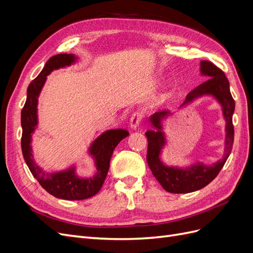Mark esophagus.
I'll return each instance as SVG.
<instances>
[{
  "instance_id": "34e87169",
  "label": "esophagus",
  "mask_w": 253,
  "mask_h": 253,
  "mask_svg": "<svg viewBox=\"0 0 253 253\" xmlns=\"http://www.w3.org/2000/svg\"><path fill=\"white\" fill-rule=\"evenodd\" d=\"M142 118H143V114L141 112H136L132 115L131 117V120H129V126H131L132 128H137L139 126V125L141 124L142 121Z\"/></svg>"
}]
</instances>
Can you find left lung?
I'll return each instance as SVG.
<instances>
[{
	"label": "left lung",
	"instance_id": "1",
	"mask_svg": "<svg viewBox=\"0 0 253 253\" xmlns=\"http://www.w3.org/2000/svg\"><path fill=\"white\" fill-rule=\"evenodd\" d=\"M201 72L203 75L208 76L209 79L200 84L193 90H191L187 95L182 105L203 95H213L217 99L218 102L223 106L224 117L227 122L225 155L212 166L197 164L186 170L163 165L159 159V154L165 144V136L164 133L160 131L162 126L159 125V117L167 115L168 112L164 111L153 115L151 121L153 126L158 129L157 131H151L150 129L145 133L148 138L147 162L153 175L155 176L160 185L166 191L171 193H190L209 185L218 175L221 168L224 167L233 147L234 127L232 124V115L235 103L230 93L228 78L225 76V73L215 64H213L211 61H202Z\"/></svg>",
	"mask_w": 253,
	"mask_h": 253
}]
</instances>
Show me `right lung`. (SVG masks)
I'll list each match as a JSON object with an SVG mask.
<instances>
[{
    "instance_id": "1",
    "label": "right lung",
    "mask_w": 253,
    "mask_h": 253,
    "mask_svg": "<svg viewBox=\"0 0 253 253\" xmlns=\"http://www.w3.org/2000/svg\"><path fill=\"white\" fill-rule=\"evenodd\" d=\"M75 61L73 55L59 53L52 56L45 64L42 72L36 79L29 83L27 87L26 102L21 112L22 138L21 147L25 163L28 166L34 177L39 181L45 191L57 198L66 201H80L94 196L101 189L109 172L111 157L117 144L128 135L126 129H110L103 133L94 141L90 147V153L93 154L97 165V173L93 178L83 179L75 175V169L71 168L64 172L47 174L38 167L32 154L30 138L32 133L37 126V103L43 84L46 80V76L59 67L70 65Z\"/></svg>"
}]
</instances>
